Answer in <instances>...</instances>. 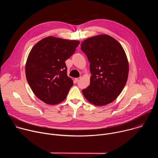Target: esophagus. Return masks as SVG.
<instances>
[{
	"label": "esophagus",
	"mask_w": 158,
	"mask_h": 158,
	"mask_svg": "<svg viewBox=\"0 0 158 158\" xmlns=\"http://www.w3.org/2000/svg\"><path fill=\"white\" fill-rule=\"evenodd\" d=\"M81 79V77H77V78H76V79H75V81L77 82Z\"/></svg>",
	"instance_id": "1"
}]
</instances>
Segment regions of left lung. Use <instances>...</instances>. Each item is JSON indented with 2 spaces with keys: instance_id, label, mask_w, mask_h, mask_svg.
Returning <instances> with one entry per match:
<instances>
[{
  "instance_id": "8db88e82",
  "label": "left lung",
  "mask_w": 158,
  "mask_h": 158,
  "mask_svg": "<svg viewBox=\"0 0 158 158\" xmlns=\"http://www.w3.org/2000/svg\"><path fill=\"white\" fill-rule=\"evenodd\" d=\"M81 50L90 62V85L82 92L96 106H105L121 94L128 77L129 64L120 43L110 35L91 37L81 43Z\"/></svg>"
}]
</instances>
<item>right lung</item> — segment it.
Segmentation results:
<instances>
[{
  "label": "right lung",
  "mask_w": 158,
  "mask_h": 158,
  "mask_svg": "<svg viewBox=\"0 0 158 158\" xmlns=\"http://www.w3.org/2000/svg\"><path fill=\"white\" fill-rule=\"evenodd\" d=\"M79 43L49 36L32 48L26 64V79L34 94L45 103L57 104L66 98L73 81L67 75L65 61Z\"/></svg>",
  "instance_id": "obj_1"
}]
</instances>
